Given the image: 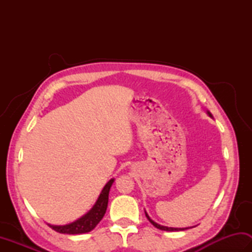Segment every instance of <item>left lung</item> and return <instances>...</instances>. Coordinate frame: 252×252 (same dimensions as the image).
I'll list each match as a JSON object with an SVG mask.
<instances>
[{
	"instance_id": "1",
	"label": "left lung",
	"mask_w": 252,
	"mask_h": 252,
	"mask_svg": "<svg viewBox=\"0 0 252 252\" xmlns=\"http://www.w3.org/2000/svg\"><path fill=\"white\" fill-rule=\"evenodd\" d=\"M207 115L210 117V118H213V116L211 115V112L209 111V110H207ZM145 216H146V218L148 219V221L151 222L153 225L155 226V227H157V228H159V229H161V231H167V232H179V231H185V229H189V227H168V226H163V225H160V224H158V223H156L155 221H153L151 218H149V216L147 215V212L145 211ZM194 227V226H192Z\"/></svg>"
}]
</instances>
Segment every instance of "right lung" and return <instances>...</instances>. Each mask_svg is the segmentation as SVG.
Returning a JSON list of instances; mask_svg holds the SVG:
<instances>
[{
    "instance_id": "right-lung-1",
    "label": "right lung",
    "mask_w": 252,
    "mask_h": 252,
    "mask_svg": "<svg viewBox=\"0 0 252 252\" xmlns=\"http://www.w3.org/2000/svg\"><path fill=\"white\" fill-rule=\"evenodd\" d=\"M114 182L115 179H111L107 182L104 189H101L97 200L94 203V206L91 208V210L89 212L85 213L84 216L78 219V220L66 224V225H52V224H49V226L58 233L69 235L83 234L92 231L105 216L107 206H108L109 190Z\"/></svg>"
}]
</instances>
